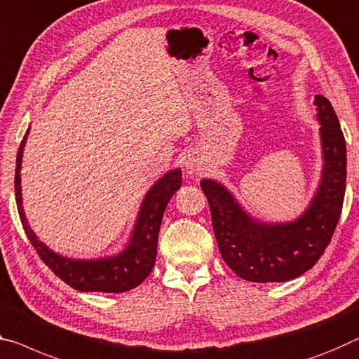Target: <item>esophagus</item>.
I'll list each match as a JSON object with an SVG mask.
<instances>
[{"mask_svg": "<svg viewBox=\"0 0 359 359\" xmlns=\"http://www.w3.org/2000/svg\"><path fill=\"white\" fill-rule=\"evenodd\" d=\"M185 169L189 174L198 175L203 172V163L198 158L190 156V158H187V161H185Z\"/></svg>", "mask_w": 359, "mask_h": 359, "instance_id": "34e87169", "label": "esophagus"}]
</instances>
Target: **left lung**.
Listing matches in <instances>:
<instances>
[{
  "instance_id": "left-lung-1",
  "label": "left lung",
  "mask_w": 359,
  "mask_h": 359,
  "mask_svg": "<svg viewBox=\"0 0 359 359\" xmlns=\"http://www.w3.org/2000/svg\"><path fill=\"white\" fill-rule=\"evenodd\" d=\"M315 105L321 123L323 179L310 208L291 224L255 222L215 180H201L219 251L225 264L254 283H284L310 270L326 251L342 214L346 180L345 137L324 95Z\"/></svg>"
}]
</instances>
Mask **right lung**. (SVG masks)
<instances>
[{
    "instance_id": "right-lung-1",
    "label": "right lung",
    "mask_w": 359,
    "mask_h": 359,
    "mask_svg": "<svg viewBox=\"0 0 359 359\" xmlns=\"http://www.w3.org/2000/svg\"><path fill=\"white\" fill-rule=\"evenodd\" d=\"M28 130L20 142L15 161V203L19 210L22 226L27 233L32 246L35 248L41 260L46 264L55 276L67 283L76 291L83 292H126L137 287L139 284L150 275L156 260L158 231L168 203L175 191L180 189L182 172L174 169L164 177L159 179L150 191L147 193L142 203L137 224L133 233V238L124 251L116 257L102 260H73L54 254L38 240L35 233L28 226L24 208H22L20 193V166L22 151H24Z\"/></svg>"
}]
</instances>
